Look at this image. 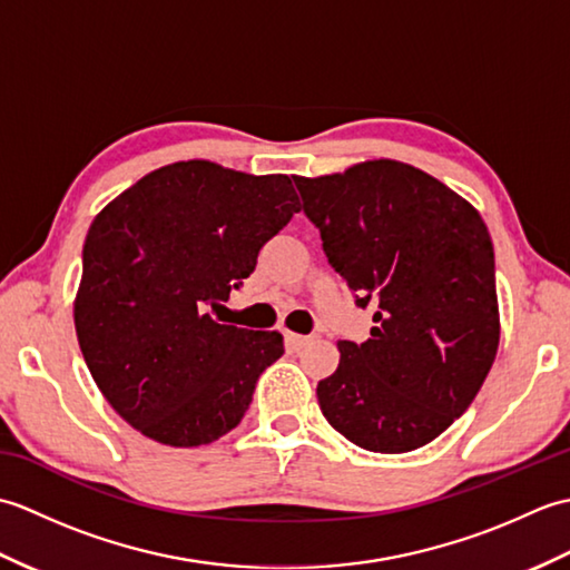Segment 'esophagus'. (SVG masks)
I'll use <instances>...</instances> for the list:
<instances>
[{
  "instance_id": "1",
  "label": "esophagus",
  "mask_w": 570,
  "mask_h": 570,
  "mask_svg": "<svg viewBox=\"0 0 570 570\" xmlns=\"http://www.w3.org/2000/svg\"><path fill=\"white\" fill-rule=\"evenodd\" d=\"M284 337H286V345L292 347V350H301V347H304V345L311 341L308 335H296V333H286Z\"/></svg>"
}]
</instances>
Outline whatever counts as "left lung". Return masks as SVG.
<instances>
[{
    "instance_id": "obj_1",
    "label": "left lung",
    "mask_w": 570,
    "mask_h": 570,
    "mask_svg": "<svg viewBox=\"0 0 570 570\" xmlns=\"http://www.w3.org/2000/svg\"><path fill=\"white\" fill-rule=\"evenodd\" d=\"M301 208L360 308L365 343L341 341L318 382L331 426L372 453H406L460 419L498 355L494 249L485 223L441 180L380 159L301 178Z\"/></svg>"
}]
</instances>
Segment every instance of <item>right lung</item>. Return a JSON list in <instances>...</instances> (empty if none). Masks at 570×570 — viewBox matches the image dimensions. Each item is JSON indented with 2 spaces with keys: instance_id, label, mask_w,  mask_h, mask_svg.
I'll return each mask as SVG.
<instances>
[{
  "instance_id": "add662e5",
  "label": "right lung",
  "mask_w": 570,
  "mask_h": 570,
  "mask_svg": "<svg viewBox=\"0 0 570 570\" xmlns=\"http://www.w3.org/2000/svg\"><path fill=\"white\" fill-rule=\"evenodd\" d=\"M294 213L288 176L178 161L95 217L76 331L95 384L129 426L193 448L242 421L262 372L284 355V337L223 325L208 308H223Z\"/></svg>"
}]
</instances>
